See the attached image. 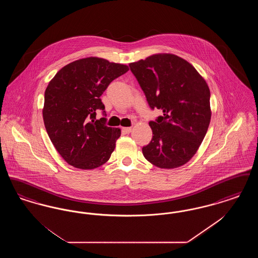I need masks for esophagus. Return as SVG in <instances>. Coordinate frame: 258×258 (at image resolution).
<instances>
[{
	"instance_id": "1",
	"label": "esophagus",
	"mask_w": 258,
	"mask_h": 258,
	"mask_svg": "<svg viewBox=\"0 0 258 258\" xmlns=\"http://www.w3.org/2000/svg\"><path fill=\"white\" fill-rule=\"evenodd\" d=\"M132 127L130 126V127H123V132L124 134H130V133H132Z\"/></svg>"
}]
</instances>
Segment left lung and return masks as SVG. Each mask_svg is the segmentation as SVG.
Masks as SVG:
<instances>
[{"instance_id":"8db88e82","label":"left lung","mask_w":258,"mask_h":258,"mask_svg":"<svg viewBox=\"0 0 258 258\" xmlns=\"http://www.w3.org/2000/svg\"><path fill=\"white\" fill-rule=\"evenodd\" d=\"M130 68L152 109L162 110L149 125L153 138L142 148L159 168L185 164L200 147L211 121L210 89L195 67L183 58L160 53L131 62Z\"/></svg>"}]
</instances>
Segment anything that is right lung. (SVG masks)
<instances>
[{"instance_id": "right-lung-1", "label": "right lung", "mask_w": 258, "mask_h": 258, "mask_svg": "<svg viewBox=\"0 0 258 258\" xmlns=\"http://www.w3.org/2000/svg\"><path fill=\"white\" fill-rule=\"evenodd\" d=\"M128 70L123 63L88 57L68 63L51 79L43 122L52 144L70 165L94 169L110 159L121 130L105 125V118L96 121V110H104L100 96Z\"/></svg>"}]
</instances>
